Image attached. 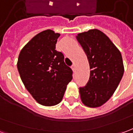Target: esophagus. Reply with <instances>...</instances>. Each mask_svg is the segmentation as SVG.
Instances as JSON below:
<instances>
[{
    "instance_id": "1",
    "label": "esophagus",
    "mask_w": 133,
    "mask_h": 133,
    "mask_svg": "<svg viewBox=\"0 0 133 133\" xmlns=\"http://www.w3.org/2000/svg\"><path fill=\"white\" fill-rule=\"evenodd\" d=\"M72 69L74 70V71H75L76 70V65H75V64L74 63L73 65H72Z\"/></svg>"
}]
</instances>
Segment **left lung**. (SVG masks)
I'll list each match as a JSON object with an SVG mask.
<instances>
[{"label": "left lung", "instance_id": "obj_1", "mask_svg": "<svg viewBox=\"0 0 133 133\" xmlns=\"http://www.w3.org/2000/svg\"><path fill=\"white\" fill-rule=\"evenodd\" d=\"M89 62V81L81 87V99L90 108L100 107L110 98L124 72L121 53L107 35L98 29L76 36Z\"/></svg>", "mask_w": 133, "mask_h": 133}]
</instances>
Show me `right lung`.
Masks as SVG:
<instances>
[{
	"instance_id": "1",
	"label": "right lung",
	"mask_w": 133,
	"mask_h": 133,
	"mask_svg": "<svg viewBox=\"0 0 133 133\" xmlns=\"http://www.w3.org/2000/svg\"><path fill=\"white\" fill-rule=\"evenodd\" d=\"M60 36L46 30L34 36L18 56L17 68L25 88L39 104L53 106L61 103L72 70L64 63V55L57 51Z\"/></svg>"
}]
</instances>
